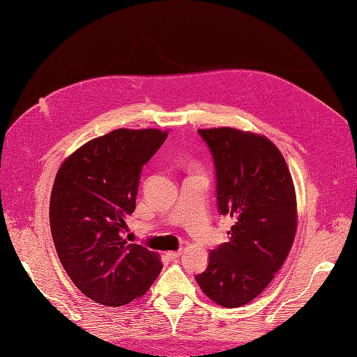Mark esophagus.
<instances>
[{
	"label": "esophagus",
	"mask_w": 357,
	"mask_h": 357,
	"mask_svg": "<svg viewBox=\"0 0 357 357\" xmlns=\"http://www.w3.org/2000/svg\"><path fill=\"white\" fill-rule=\"evenodd\" d=\"M180 255H181L180 250H177V252H168V253H167V257L171 259V261H176V259L180 257Z\"/></svg>",
	"instance_id": "esophagus-1"
}]
</instances>
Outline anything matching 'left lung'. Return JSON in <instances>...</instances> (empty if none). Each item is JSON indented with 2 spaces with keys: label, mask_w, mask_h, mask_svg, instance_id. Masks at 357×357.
<instances>
[{
  "label": "left lung",
  "mask_w": 357,
  "mask_h": 357,
  "mask_svg": "<svg viewBox=\"0 0 357 357\" xmlns=\"http://www.w3.org/2000/svg\"><path fill=\"white\" fill-rule=\"evenodd\" d=\"M215 169L218 210L231 215L229 240L195 275L222 307H241L271 283L294 244L296 197L286 160L268 138L234 128L198 129Z\"/></svg>",
  "instance_id": "obj_1"
}]
</instances>
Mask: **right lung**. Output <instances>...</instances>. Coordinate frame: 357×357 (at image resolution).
Masks as SVG:
<instances>
[{"mask_svg":"<svg viewBox=\"0 0 357 357\" xmlns=\"http://www.w3.org/2000/svg\"><path fill=\"white\" fill-rule=\"evenodd\" d=\"M167 132L116 129L86 143L61 165L50 197V229L59 261L83 295L126 305L153 284L156 253L122 238L135 210L139 176Z\"/></svg>","mask_w":357,"mask_h":357,"instance_id":"1","label":"right lung"}]
</instances>
